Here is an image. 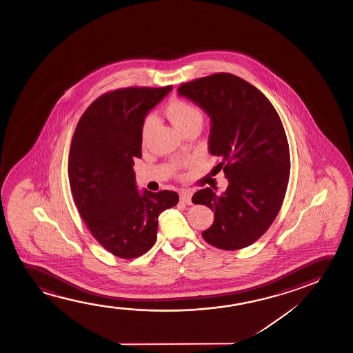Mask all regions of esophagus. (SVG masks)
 <instances>
[{"mask_svg":"<svg viewBox=\"0 0 353 353\" xmlns=\"http://www.w3.org/2000/svg\"><path fill=\"white\" fill-rule=\"evenodd\" d=\"M179 199H181V201H183L184 203L190 205V203H192V192L188 190V189H182V190L179 192Z\"/></svg>","mask_w":353,"mask_h":353,"instance_id":"obj_1","label":"esophagus"}]
</instances>
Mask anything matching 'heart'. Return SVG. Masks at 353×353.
<instances>
[{
	"instance_id": "1",
	"label": "heart",
	"mask_w": 353,
	"mask_h": 353,
	"mask_svg": "<svg viewBox=\"0 0 353 353\" xmlns=\"http://www.w3.org/2000/svg\"><path fill=\"white\" fill-rule=\"evenodd\" d=\"M165 114L169 118V121L174 124L179 131H185L192 128H201L203 121V111L193 102L185 101L181 99H176L169 102V105L165 108ZM155 118L153 116L147 117L142 130H141V140L145 145L150 139V131L154 126ZM174 168H179V163L174 165Z\"/></svg>"
}]
</instances>
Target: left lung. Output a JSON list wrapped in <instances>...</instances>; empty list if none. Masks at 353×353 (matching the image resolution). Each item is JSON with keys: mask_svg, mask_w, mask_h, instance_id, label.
Listing matches in <instances>:
<instances>
[{"mask_svg": "<svg viewBox=\"0 0 353 353\" xmlns=\"http://www.w3.org/2000/svg\"><path fill=\"white\" fill-rule=\"evenodd\" d=\"M177 92L211 118L208 150L229 181L222 195L205 188L192 198L214 212L203 240L224 251L250 246L275 221L288 185L290 145L280 116L261 90L232 73L183 83Z\"/></svg>", "mask_w": 353, "mask_h": 353, "instance_id": "obj_1", "label": "left lung"}]
</instances>
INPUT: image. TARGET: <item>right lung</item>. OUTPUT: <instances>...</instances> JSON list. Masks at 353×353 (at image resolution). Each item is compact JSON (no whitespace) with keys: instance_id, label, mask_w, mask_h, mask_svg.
<instances>
[{"instance_id":"add662e5","label":"right lung","mask_w":353,"mask_h":353,"mask_svg":"<svg viewBox=\"0 0 353 353\" xmlns=\"http://www.w3.org/2000/svg\"><path fill=\"white\" fill-rule=\"evenodd\" d=\"M171 88L106 92L88 107L73 134L68 179L78 212L97 241L123 259L150 251L160 213L179 203L172 190L139 193L132 170L142 157L145 117Z\"/></svg>"}]
</instances>
